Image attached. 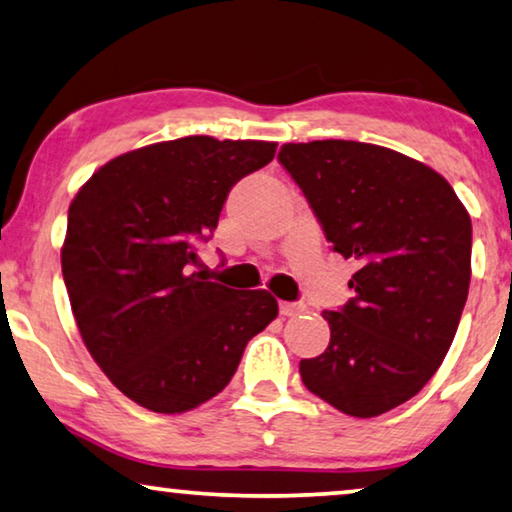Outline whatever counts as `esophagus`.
Wrapping results in <instances>:
<instances>
[{"mask_svg":"<svg viewBox=\"0 0 512 512\" xmlns=\"http://www.w3.org/2000/svg\"><path fill=\"white\" fill-rule=\"evenodd\" d=\"M278 308H280L282 317H296V315H303V312H305L303 303H292V301H280Z\"/></svg>","mask_w":512,"mask_h":512,"instance_id":"34e87169","label":"esophagus"}]
</instances>
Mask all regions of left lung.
<instances>
[{
	"instance_id": "obj_1",
	"label": "left lung",
	"mask_w": 512,
	"mask_h": 512,
	"mask_svg": "<svg viewBox=\"0 0 512 512\" xmlns=\"http://www.w3.org/2000/svg\"><path fill=\"white\" fill-rule=\"evenodd\" d=\"M278 160L335 253L358 262L352 299L322 312L331 342L303 358V384L342 414H386L451 349L471 280L469 213L432 167L377 144H282Z\"/></svg>"
}]
</instances>
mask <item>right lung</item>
<instances>
[{
	"label": "right lung",
	"mask_w": 512,
	"mask_h": 512,
	"mask_svg": "<svg viewBox=\"0 0 512 512\" xmlns=\"http://www.w3.org/2000/svg\"><path fill=\"white\" fill-rule=\"evenodd\" d=\"M276 142L190 135L112 158L68 207L61 273L82 340L126 398L156 414L230 384L248 340L278 317L266 292L193 271L232 186Z\"/></svg>",
	"instance_id": "obj_1"
}]
</instances>
